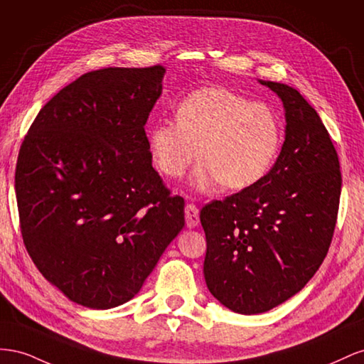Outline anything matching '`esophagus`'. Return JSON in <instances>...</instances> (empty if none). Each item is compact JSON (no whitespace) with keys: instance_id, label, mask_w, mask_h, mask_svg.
Returning a JSON list of instances; mask_svg holds the SVG:
<instances>
[{"instance_id":"obj_1","label":"esophagus","mask_w":364,"mask_h":364,"mask_svg":"<svg viewBox=\"0 0 364 364\" xmlns=\"http://www.w3.org/2000/svg\"><path fill=\"white\" fill-rule=\"evenodd\" d=\"M184 216H186V225H188L189 228H193L200 224V210L196 205H193V204L186 205Z\"/></svg>"}]
</instances>
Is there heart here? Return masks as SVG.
<instances>
[{"label": "heart", "mask_w": 364, "mask_h": 364, "mask_svg": "<svg viewBox=\"0 0 364 364\" xmlns=\"http://www.w3.org/2000/svg\"><path fill=\"white\" fill-rule=\"evenodd\" d=\"M284 129L277 112L224 87L192 91L176 107V120H159L148 131L152 161L168 178H180L200 159L192 184L198 192L220 183L242 191L273 168Z\"/></svg>", "instance_id": "b5f03b06"}]
</instances>
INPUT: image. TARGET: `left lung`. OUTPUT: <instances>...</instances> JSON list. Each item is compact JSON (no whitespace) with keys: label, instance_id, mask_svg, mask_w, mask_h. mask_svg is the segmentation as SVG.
<instances>
[{"label":"left lung","instance_id":"8db88e82","mask_svg":"<svg viewBox=\"0 0 364 364\" xmlns=\"http://www.w3.org/2000/svg\"><path fill=\"white\" fill-rule=\"evenodd\" d=\"M285 109V141L274 166L248 189L200 213L212 296L237 314H261L302 289L334 233L341 173L317 111L285 84L259 80Z\"/></svg>","mask_w":364,"mask_h":364}]
</instances>
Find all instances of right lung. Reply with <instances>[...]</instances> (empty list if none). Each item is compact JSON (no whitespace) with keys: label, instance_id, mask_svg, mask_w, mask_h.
I'll return each instance as SVG.
<instances>
[{"label":"right lung","instance_id":"1","mask_svg":"<svg viewBox=\"0 0 364 364\" xmlns=\"http://www.w3.org/2000/svg\"><path fill=\"white\" fill-rule=\"evenodd\" d=\"M164 73H85L46 103L21 144L24 245L41 274L82 306L131 300L184 227V200L152 168L144 132Z\"/></svg>","mask_w":364,"mask_h":364}]
</instances>
